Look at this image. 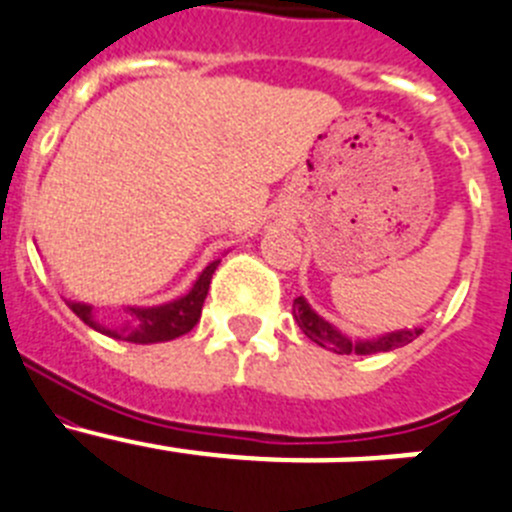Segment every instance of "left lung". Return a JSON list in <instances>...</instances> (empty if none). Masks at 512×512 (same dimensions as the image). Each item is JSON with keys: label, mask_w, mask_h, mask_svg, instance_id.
Returning a JSON list of instances; mask_svg holds the SVG:
<instances>
[{"label": "left lung", "mask_w": 512, "mask_h": 512, "mask_svg": "<svg viewBox=\"0 0 512 512\" xmlns=\"http://www.w3.org/2000/svg\"><path fill=\"white\" fill-rule=\"evenodd\" d=\"M293 319L299 322L301 332H304L311 342H317L319 348H327V350H332V353H340V355L386 353V350L402 348V345H407V342L415 340L417 335H422V330H399V332H389V335L379 337V340L353 342L350 337L342 335L340 330H335L330 322H324L317 311L306 304L304 296L293 299Z\"/></svg>", "instance_id": "1"}]
</instances>
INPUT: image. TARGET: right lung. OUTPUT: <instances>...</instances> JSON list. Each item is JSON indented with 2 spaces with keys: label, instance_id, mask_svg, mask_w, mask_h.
Segmentation results:
<instances>
[{
  "label": "right lung",
  "instance_id": "1",
  "mask_svg": "<svg viewBox=\"0 0 512 512\" xmlns=\"http://www.w3.org/2000/svg\"><path fill=\"white\" fill-rule=\"evenodd\" d=\"M219 268V260L211 262L206 270L201 273V278L195 281V286L190 288V293H185L182 299L170 301V304L162 306H149V309H126L128 319L121 327H102L92 317V306L87 304H71L69 309L82 319L84 324H90L92 330L102 332V335H110L115 340L136 342V345H149V342H167L175 340V337L185 335L198 324L203 311V301H206L208 286H211V278Z\"/></svg>",
  "mask_w": 512,
  "mask_h": 512
}]
</instances>
